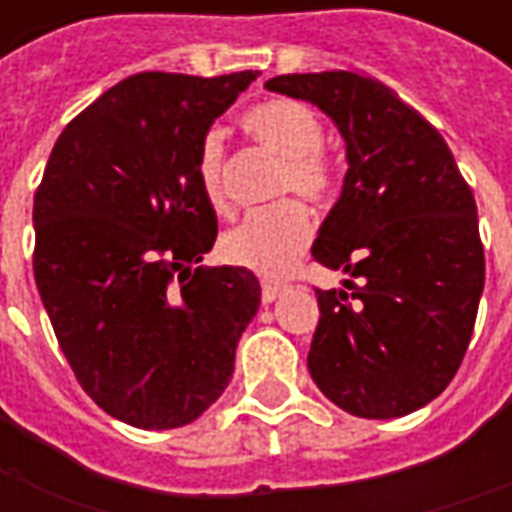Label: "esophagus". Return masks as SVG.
Returning <instances> with one entry per match:
<instances>
[{
  "instance_id": "34e87169",
  "label": "esophagus",
  "mask_w": 512,
  "mask_h": 512,
  "mask_svg": "<svg viewBox=\"0 0 512 512\" xmlns=\"http://www.w3.org/2000/svg\"><path fill=\"white\" fill-rule=\"evenodd\" d=\"M285 290L282 282H263V290H260V296H263V304H271L274 299H279V293Z\"/></svg>"
}]
</instances>
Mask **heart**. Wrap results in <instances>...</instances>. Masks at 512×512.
Returning a JSON list of instances; mask_svg holds the SVG:
<instances>
[{"instance_id":"heart-1","label":"heart","mask_w":512,"mask_h":512,"mask_svg":"<svg viewBox=\"0 0 512 512\" xmlns=\"http://www.w3.org/2000/svg\"><path fill=\"white\" fill-rule=\"evenodd\" d=\"M241 126L257 145L282 158L274 178V197L285 200L249 213L244 222L222 235V255L233 266L249 268L260 277H282L310 246L312 222L307 208L288 194H299L310 205H326L337 189V167L323 150L326 128L310 106L271 98L252 106ZM224 156L222 134L211 128L200 136L194 153V172L202 197L213 208H224Z\"/></svg>"}]
</instances>
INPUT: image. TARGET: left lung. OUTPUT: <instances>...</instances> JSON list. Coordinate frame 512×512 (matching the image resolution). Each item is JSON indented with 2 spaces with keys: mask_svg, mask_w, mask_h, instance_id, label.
Listing matches in <instances>:
<instances>
[{
  "mask_svg": "<svg viewBox=\"0 0 512 512\" xmlns=\"http://www.w3.org/2000/svg\"><path fill=\"white\" fill-rule=\"evenodd\" d=\"M266 87L321 106L348 153L312 257L351 279L315 288L312 381L354 417L411 414L447 389L472 340L485 285L472 189L444 136L370 76L288 73Z\"/></svg>",
  "mask_w": 512,
  "mask_h": 512,
  "instance_id": "1",
  "label": "left lung"
}]
</instances>
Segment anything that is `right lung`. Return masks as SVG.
Returning a JSON list of instances; mask_svg holds the SVG:
<instances>
[{
	"mask_svg": "<svg viewBox=\"0 0 512 512\" xmlns=\"http://www.w3.org/2000/svg\"><path fill=\"white\" fill-rule=\"evenodd\" d=\"M147 71L62 128L35 191L32 271L73 376L142 430L189 425L219 400L260 307L241 266H197L216 241L194 153L255 82Z\"/></svg>",
	"mask_w": 512,
	"mask_h": 512,
	"instance_id": "1",
	"label": "right lung"
}]
</instances>
